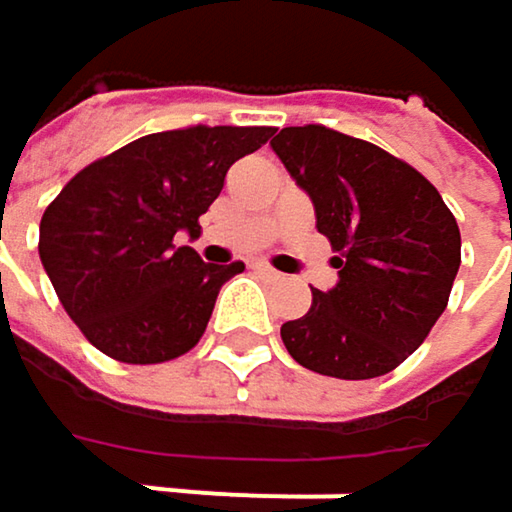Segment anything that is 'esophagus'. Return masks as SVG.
<instances>
[{
	"mask_svg": "<svg viewBox=\"0 0 512 512\" xmlns=\"http://www.w3.org/2000/svg\"><path fill=\"white\" fill-rule=\"evenodd\" d=\"M255 269H257V272H260V275L272 278V281H278V278H281V272H275V269H272L269 263H263V260H260V263H255Z\"/></svg>",
	"mask_w": 512,
	"mask_h": 512,
	"instance_id": "obj_1",
	"label": "esophagus"
}]
</instances>
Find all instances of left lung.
I'll return each instance as SVG.
<instances>
[{"mask_svg":"<svg viewBox=\"0 0 512 512\" xmlns=\"http://www.w3.org/2000/svg\"><path fill=\"white\" fill-rule=\"evenodd\" d=\"M272 151L311 195L338 284L311 290L305 317L281 326L287 353L335 379H373L412 356L460 269V228L439 189L409 162L329 130L284 127Z\"/></svg>","mask_w":512,"mask_h":512,"instance_id":"left-lung-1","label":"left lung"}]
</instances>
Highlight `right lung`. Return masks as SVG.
<instances>
[{"label": "right lung", "mask_w": 512, "mask_h": 512, "mask_svg": "<svg viewBox=\"0 0 512 512\" xmlns=\"http://www.w3.org/2000/svg\"><path fill=\"white\" fill-rule=\"evenodd\" d=\"M275 127H183L142 136L85 165L41 219L38 252L58 302L79 332L124 364L189 353L222 284L243 260L216 266L177 234L219 198L228 168L255 154Z\"/></svg>", "instance_id": "obj_1"}]
</instances>
